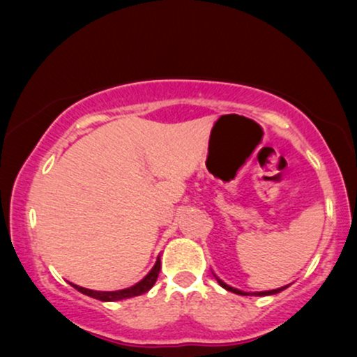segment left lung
I'll use <instances>...</instances> for the list:
<instances>
[{"label":"left lung","instance_id":"obj_1","mask_svg":"<svg viewBox=\"0 0 357 357\" xmlns=\"http://www.w3.org/2000/svg\"><path fill=\"white\" fill-rule=\"evenodd\" d=\"M216 277V275H215ZM216 280H218V284L223 287V289H227V290H230V292H233V294H238V296H273V294H278V292H282V290L284 289H287V285L285 287H280V289H273V290H265V292H243V290H238V289H233V287H230V285H227L225 284L223 280H220L218 277H216Z\"/></svg>","mask_w":357,"mask_h":357}]
</instances>
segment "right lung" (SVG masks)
<instances>
[{"label":"right lung","instance_id":"1","mask_svg":"<svg viewBox=\"0 0 357 357\" xmlns=\"http://www.w3.org/2000/svg\"><path fill=\"white\" fill-rule=\"evenodd\" d=\"M159 270H161V260H155L154 267L151 268V272L147 273V275L142 278L141 282H137L136 285L129 287V289H122V290H114V292H99V290H90V289H84V287H79V285H73L77 290L82 294H85V296L92 297V298H97V301H102V302H116V301H124V298H130V297H137V296H142V294H146L147 290L153 289V285L155 284V280H158V275H159Z\"/></svg>","mask_w":357,"mask_h":357}]
</instances>
